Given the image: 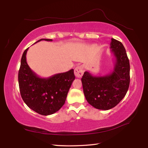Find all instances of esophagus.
Instances as JSON below:
<instances>
[{"label": "esophagus", "instance_id": "obj_1", "mask_svg": "<svg viewBox=\"0 0 148 148\" xmlns=\"http://www.w3.org/2000/svg\"><path fill=\"white\" fill-rule=\"evenodd\" d=\"M84 68L83 66H79L76 67L74 70V73H75V77L77 78L81 77L84 73Z\"/></svg>", "mask_w": 148, "mask_h": 148}]
</instances>
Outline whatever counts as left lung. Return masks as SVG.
I'll use <instances>...</instances> for the list:
<instances>
[{
  "mask_svg": "<svg viewBox=\"0 0 148 148\" xmlns=\"http://www.w3.org/2000/svg\"><path fill=\"white\" fill-rule=\"evenodd\" d=\"M110 48L115 57L113 70L103 76L85 71L81 79L86 100L99 110H108L116 106L126 95L130 86V66L123 44L111 38Z\"/></svg>",
  "mask_w": 148,
  "mask_h": 148,
  "instance_id": "obj_1",
  "label": "left lung"
}]
</instances>
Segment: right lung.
<instances>
[{
    "instance_id": "1",
    "label": "right lung",
    "mask_w": 148,
    "mask_h": 148,
    "mask_svg": "<svg viewBox=\"0 0 148 148\" xmlns=\"http://www.w3.org/2000/svg\"><path fill=\"white\" fill-rule=\"evenodd\" d=\"M41 40L52 41L42 38ZM24 51L18 71V85L22 100L27 106L42 115L56 113L64 104L67 95L75 79L73 69L65 73L52 75L48 78L38 77L33 71L26 62V53Z\"/></svg>"
}]
</instances>
